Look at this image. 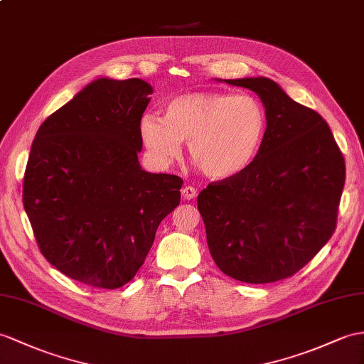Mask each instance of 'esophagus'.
<instances>
[{
    "label": "esophagus",
    "instance_id": "esophagus-1",
    "mask_svg": "<svg viewBox=\"0 0 364 364\" xmlns=\"http://www.w3.org/2000/svg\"><path fill=\"white\" fill-rule=\"evenodd\" d=\"M182 196H183V199L191 200V199H194V198L198 196V190L194 188V187H191V185H187V187L182 188Z\"/></svg>",
    "mask_w": 364,
    "mask_h": 364
}]
</instances>
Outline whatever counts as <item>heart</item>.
<instances>
[{
  "instance_id": "b5f03b06",
  "label": "heart",
  "mask_w": 364,
  "mask_h": 364,
  "mask_svg": "<svg viewBox=\"0 0 364 364\" xmlns=\"http://www.w3.org/2000/svg\"><path fill=\"white\" fill-rule=\"evenodd\" d=\"M269 127L267 111L255 95L193 92L166 103L164 119L145 114L140 137L157 164L168 165L188 141V154L213 179H228L258 156Z\"/></svg>"
}]
</instances>
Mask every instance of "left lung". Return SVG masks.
I'll use <instances>...</instances> for the list:
<instances>
[{"label": "left lung", "instance_id": "1", "mask_svg": "<svg viewBox=\"0 0 364 364\" xmlns=\"http://www.w3.org/2000/svg\"><path fill=\"white\" fill-rule=\"evenodd\" d=\"M259 95L269 127L258 156L198 196L207 244L233 279L265 284L294 277L336 228L344 157L326 120L265 77L225 80Z\"/></svg>", "mask_w": 364, "mask_h": 364}]
</instances>
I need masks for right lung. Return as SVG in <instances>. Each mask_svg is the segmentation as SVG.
Returning a JSON list of instances; mask_svg holds the SVG:
<instances>
[{
    "label": "right lung",
    "instance_id": "1",
    "mask_svg": "<svg viewBox=\"0 0 364 364\" xmlns=\"http://www.w3.org/2000/svg\"><path fill=\"white\" fill-rule=\"evenodd\" d=\"M153 87L99 78L41 123L23 181L38 249L83 284L119 289L136 277L183 181L141 170L140 119Z\"/></svg>",
    "mask_w": 364,
    "mask_h": 364
}]
</instances>
